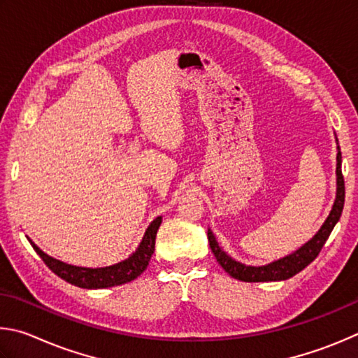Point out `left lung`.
<instances>
[{
	"mask_svg": "<svg viewBox=\"0 0 358 358\" xmlns=\"http://www.w3.org/2000/svg\"><path fill=\"white\" fill-rule=\"evenodd\" d=\"M338 144V138H336ZM338 154H336V196L334 206H331V210L329 217L325 218L322 227L319 228L317 233L311 237V239L303 243L302 247L291 255L285 256V258H280L273 262H268L266 266H247L242 264V262L236 261L234 258L224 252V250L218 245L214 233L208 229V239L209 245L212 248V253L215 255L224 272H228L231 277L241 281H250V283H258V281H281L294 277V275L299 273L300 271L316 259V256L321 252L324 243L327 242L329 236L331 231H334L335 224L338 223L341 217V212L344 208V179L341 173V149L336 146Z\"/></svg>",
	"mask_w": 358,
	"mask_h": 358,
	"instance_id": "8db88e82",
	"label": "left lung"
}]
</instances>
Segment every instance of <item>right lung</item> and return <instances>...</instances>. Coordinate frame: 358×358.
I'll use <instances>...</instances> for the list:
<instances>
[{
  "mask_svg": "<svg viewBox=\"0 0 358 358\" xmlns=\"http://www.w3.org/2000/svg\"><path fill=\"white\" fill-rule=\"evenodd\" d=\"M162 224V217H157L155 220L149 224L146 233H144L140 245L131 253L127 259H124L117 264H113L108 267H78L72 264H66L59 259H55L36 245V243L29 239L28 241L36 253L41 256L42 261L45 262L52 272L58 275L59 278L66 280L67 283L73 286L85 287V289H103V287H113L119 285H125L129 281H134L135 278L146 271L149 266L150 256H152L155 250V236Z\"/></svg>",
  "mask_w": 358,
  "mask_h": 358,
  "instance_id": "obj_1",
  "label": "right lung"
}]
</instances>
